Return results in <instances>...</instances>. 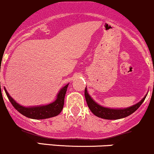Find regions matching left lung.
<instances>
[{
    "label": "left lung",
    "mask_w": 154,
    "mask_h": 154,
    "mask_svg": "<svg viewBox=\"0 0 154 154\" xmlns=\"http://www.w3.org/2000/svg\"><path fill=\"white\" fill-rule=\"evenodd\" d=\"M85 96L88 106L89 107L90 110L93 112V114L95 115L96 116L99 117V118H104V119L107 120L121 119V118H126V117L129 116L131 114L135 112L140 107V106L142 104V103L144 101L146 97H147V96H145L139 103L135 104V106H132L131 107L127 108V109H109V108L103 107V106H100L97 103H95L92 100V98L90 97L89 94H88L86 88H85Z\"/></svg>",
    "instance_id": "left-lung-1"
}]
</instances>
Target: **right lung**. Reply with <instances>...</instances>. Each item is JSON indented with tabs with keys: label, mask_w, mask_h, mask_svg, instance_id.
Here are the masks:
<instances>
[{
	"label": "right lung",
	"mask_w": 154,
	"mask_h": 154,
	"mask_svg": "<svg viewBox=\"0 0 154 154\" xmlns=\"http://www.w3.org/2000/svg\"><path fill=\"white\" fill-rule=\"evenodd\" d=\"M69 84L65 85L63 88L60 91V92L57 94V99L54 102L50 103L48 105L42 106H37V107H31V108H26L20 106L7 93V90H5L6 94L8 97L9 100L12 103L13 107L16 109L19 112H20L24 116L27 117L32 119H45V118H52V117L57 116L60 112L62 111L64 104V97L66 94V90Z\"/></svg>",
	"instance_id": "1"
}]
</instances>
